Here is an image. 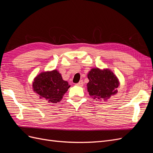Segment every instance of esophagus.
Masks as SVG:
<instances>
[{
	"label": "esophagus",
	"instance_id": "34e87169",
	"mask_svg": "<svg viewBox=\"0 0 153 153\" xmlns=\"http://www.w3.org/2000/svg\"><path fill=\"white\" fill-rule=\"evenodd\" d=\"M76 85H78V86H82L83 85H84V82H83L82 80H80L79 82L78 83V84H77Z\"/></svg>",
	"mask_w": 153,
	"mask_h": 153
}]
</instances>
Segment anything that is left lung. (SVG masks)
Returning <instances> with one entry per match:
<instances>
[{
	"instance_id": "left-lung-1",
	"label": "left lung",
	"mask_w": 153,
	"mask_h": 153,
	"mask_svg": "<svg viewBox=\"0 0 153 153\" xmlns=\"http://www.w3.org/2000/svg\"><path fill=\"white\" fill-rule=\"evenodd\" d=\"M89 82L87 83V91L94 99L106 100L117 94L119 82L117 76L109 69L103 70L92 68L87 75Z\"/></svg>"
}]
</instances>
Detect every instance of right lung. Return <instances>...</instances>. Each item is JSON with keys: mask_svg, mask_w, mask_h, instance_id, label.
Listing matches in <instances>:
<instances>
[{"mask_svg": "<svg viewBox=\"0 0 153 153\" xmlns=\"http://www.w3.org/2000/svg\"><path fill=\"white\" fill-rule=\"evenodd\" d=\"M33 90L39 98L45 99L51 103H57L62 98L70 85L64 80L59 72L55 69L52 71L41 73L34 80Z\"/></svg>", "mask_w": 153, "mask_h": 153, "instance_id": "right-lung-1", "label": "right lung"}]
</instances>
